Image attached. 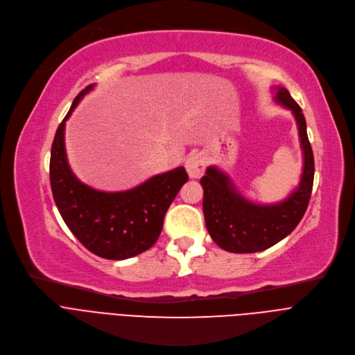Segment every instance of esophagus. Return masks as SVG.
Listing matches in <instances>:
<instances>
[{"instance_id": "esophagus-1", "label": "esophagus", "mask_w": 355, "mask_h": 355, "mask_svg": "<svg viewBox=\"0 0 355 355\" xmlns=\"http://www.w3.org/2000/svg\"><path fill=\"white\" fill-rule=\"evenodd\" d=\"M185 170L190 178H200L206 170V158L201 154H193L185 161Z\"/></svg>"}]
</instances>
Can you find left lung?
I'll use <instances>...</instances> for the list:
<instances>
[{
    "label": "left lung",
    "instance_id": "1",
    "mask_svg": "<svg viewBox=\"0 0 355 355\" xmlns=\"http://www.w3.org/2000/svg\"><path fill=\"white\" fill-rule=\"evenodd\" d=\"M275 101L296 119L304 153L300 185L277 204H254L241 196L230 177L211 165L200 182L204 190L202 211L207 230L216 243L232 253H254L272 248L291 234L302 220L313 185V154L306 134V121L285 87H273Z\"/></svg>",
    "mask_w": 355,
    "mask_h": 355
}]
</instances>
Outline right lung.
<instances>
[{"instance_id":"right-lung-1","label":"right lung","mask_w":355,"mask_h":355,"mask_svg":"<svg viewBox=\"0 0 355 355\" xmlns=\"http://www.w3.org/2000/svg\"><path fill=\"white\" fill-rule=\"evenodd\" d=\"M89 85L74 98L67 115L55 130L50 155L53 198L66 226L92 253L103 259L134 257L155 245L164 217L182 185L189 181L184 166L154 175L126 191L106 193L89 187L70 170L64 126Z\"/></svg>"}]
</instances>
